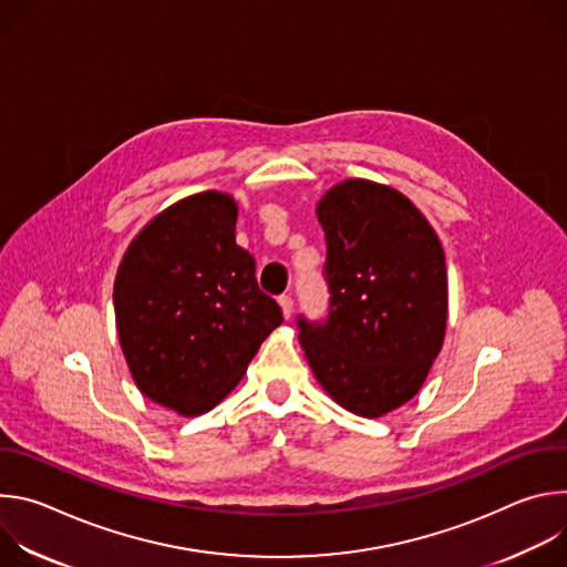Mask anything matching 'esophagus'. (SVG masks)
Returning <instances> with one entry per match:
<instances>
[{"mask_svg": "<svg viewBox=\"0 0 567 567\" xmlns=\"http://www.w3.org/2000/svg\"><path fill=\"white\" fill-rule=\"evenodd\" d=\"M278 305H280V309H282V316H285V318H291V313H293V298H291V296H280V298H278Z\"/></svg>", "mask_w": 567, "mask_h": 567, "instance_id": "obj_1", "label": "esophagus"}]
</instances>
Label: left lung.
<instances>
[{
  "label": "left lung",
  "mask_w": 567,
  "mask_h": 567,
  "mask_svg": "<svg viewBox=\"0 0 567 567\" xmlns=\"http://www.w3.org/2000/svg\"><path fill=\"white\" fill-rule=\"evenodd\" d=\"M326 230V320L298 316V341L326 392L361 417L413 399L437 359L449 311L446 262L415 204L368 179L330 188L316 206Z\"/></svg>",
  "instance_id": "8db88e82"
}]
</instances>
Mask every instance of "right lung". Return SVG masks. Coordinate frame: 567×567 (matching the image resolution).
I'll return each instance as SVG.
<instances>
[{"mask_svg": "<svg viewBox=\"0 0 567 567\" xmlns=\"http://www.w3.org/2000/svg\"><path fill=\"white\" fill-rule=\"evenodd\" d=\"M237 204L206 190L158 213L123 256L114 280L121 350L138 390L193 417L245 377L282 322L235 245Z\"/></svg>", "mask_w": 567, "mask_h": 567, "instance_id": "1", "label": "right lung"}]
</instances>
